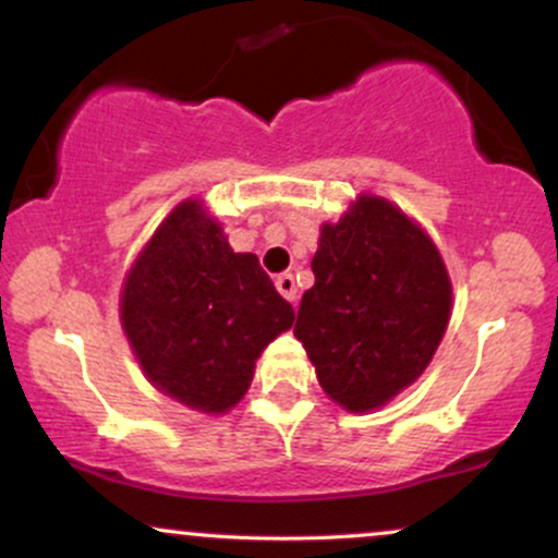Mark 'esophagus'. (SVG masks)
I'll use <instances>...</instances> for the list:
<instances>
[{"label": "esophagus", "mask_w": 558, "mask_h": 558, "mask_svg": "<svg viewBox=\"0 0 558 558\" xmlns=\"http://www.w3.org/2000/svg\"><path fill=\"white\" fill-rule=\"evenodd\" d=\"M275 288H278L280 296H283L286 301H291V304L296 301V280H293L291 272L278 275V278H275Z\"/></svg>", "instance_id": "34e87169"}]
</instances>
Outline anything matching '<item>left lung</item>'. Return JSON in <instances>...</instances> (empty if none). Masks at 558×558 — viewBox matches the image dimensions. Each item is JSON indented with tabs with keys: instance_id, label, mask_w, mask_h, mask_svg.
<instances>
[{
	"instance_id": "8db88e82",
	"label": "left lung",
	"mask_w": 558,
	"mask_h": 558,
	"mask_svg": "<svg viewBox=\"0 0 558 558\" xmlns=\"http://www.w3.org/2000/svg\"><path fill=\"white\" fill-rule=\"evenodd\" d=\"M312 272L293 336L319 386L345 412L386 407L425 373L451 319L438 246L393 202L360 194L323 222Z\"/></svg>"
}]
</instances>
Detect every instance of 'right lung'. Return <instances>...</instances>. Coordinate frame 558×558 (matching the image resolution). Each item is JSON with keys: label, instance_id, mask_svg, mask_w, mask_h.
Listing matches in <instances>:
<instances>
[{"label": "right lung", "instance_id": "1", "mask_svg": "<svg viewBox=\"0 0 558 558\" xmlns=\"http://www.w3.org/2000/svg\"><path fill=\"white\" fill-rule=\"evenodd\" d=\"M120 325L159 393L226 414L246 396L262 351L293 325V310L257 254L233 252L194 196L172 207L125 272Z\"/></svg>", "mask_w": 558, "mask_h": 558}]
</instances>
